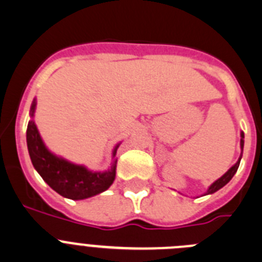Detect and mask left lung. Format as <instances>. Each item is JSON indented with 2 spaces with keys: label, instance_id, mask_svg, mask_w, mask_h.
Instances as JSON below:
<instances>
[{
  "label": "left lung",
  "instance_id": "obj_1",
  "mask_svg": "<svg viewBox=\"0 0 262 262\" xmlns=\"http://www.w3.org/2000/svg\"><path fill=\"white\" fill-rule=\"evenodd\" d=\"M241 136H242L241 147H242V152H243V147H244V140H243V139H244V134L242 133ZM241 158H242V156H241V157H239V160H237L236 164H235L234 166L231 167V169H229V171L225 172V174L222 175V177H221L220 179H217V181H215L214 183H213L212 186L209 187V189H208V192H206V195H209V193H214L215 191H218V189H220V188H222V187H224V186H226V184L229 183L230 181H231L232 177H234L235 172H236L237 167H239V164H241Z\"/></svg>",
  "mask_w": 262,
  "mask_h": 262
}]
</instances>
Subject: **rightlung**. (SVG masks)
Listing matches in <instances>:
<instances>
[{"instance_id":"1","label":"right lung","mask_w":262,"mask_h":262,"mask_svg":"<svg viewBox=\"0 0 262 262\" xmlns=\"http://www.w3.org/2000/svg\"><path fill=\"white\" fill-rule=\"evenodd\" d=\"M36 101L31 106V117H33ZM27 147L32 165L41 178L59 195L73 200H81L109 188L115 179V161L112 170L105 172L88 171L85 167L70 164L62 158L56 157L45 148L38 135L35 122L31 119L27 127ZM117 148L113 155L115 156Z\"/></svg>"}]
</instances>
